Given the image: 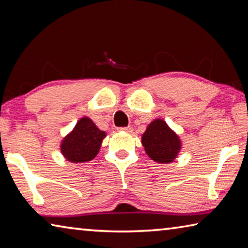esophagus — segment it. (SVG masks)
<instances>
[{
	"label": "esophagus",
	"mask_w": 248,
	"mask_h": 248,
	"mask_svg": "<svg viewBox=\"0 0 248 248\" xmlns=\"http://www.w3.org/2000/svg\"><path fill=\"white\" fill-rule=\"evenodd\" d=\"M121 131H124V132H132V127H123L120 128Z\"/></svg>",
	"instance_id": "obj_1"
}]
</instances>
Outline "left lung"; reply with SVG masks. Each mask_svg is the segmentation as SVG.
Returning <instances> with one entry per match:
<instances>
[{
  "mask_svg": "<svg viewBox=\"0 0 248 248\" xmlns=\"http://www.w3.org/2000/svg\"><path fill=\"white\" fill-rule=\"evenodd\" d=\"M145 153L161 164L175 161L182 149V141L163 119H155L146 127L141 138Z\"/></svg>",
  "mask_w": 248,
  "mask_h": 248,
  "instance_id": "left-lung-1",
  "label": "left lung"
}]
</instances>
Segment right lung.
Masks as SVG:
<instances>
[{
  "mask_svg": "<svg viewBox=\"0 0 248 248\" xmlns=\"http://www.w3.org/2000/svg\"><path fill=\"white\" fill-rule=\"evenodd\" d=\"M106 132L97 128L89 117L79 119L72 131L63 138L60 150L66 161L84 163L95 158Z\"/></svg>",
  "mask_w": 248,
  "mask_h": 248,
  "instance_id": "add662e5",
  "label": "right lung"
}]
</instances>
